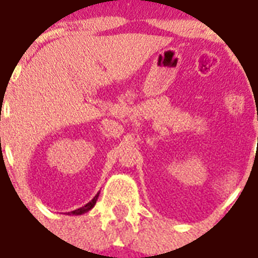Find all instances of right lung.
Masks as SVG:
<instances>
[{
    "label": "right lung",
    "instance_id": "add662e5",
    "mask_svg": "<svg viewBox=\"0 0 258 258\" xmlns=\"http://www.w3.org/2000/svg\"><path fill=\"white\" fill-rule=\"evenodd\" d=\"M97 198H98V194L96 195V196H94L93 199L90 200L89 203L85 204L84 207L78 208V210H74V211H72V212H69V215H82V214H85V212L90 211V210H92V208L94 207V204H96V202H97Z\"/></svg>",
    "mask_w": 258,
    "mask_h": 258
}]
</instances>
